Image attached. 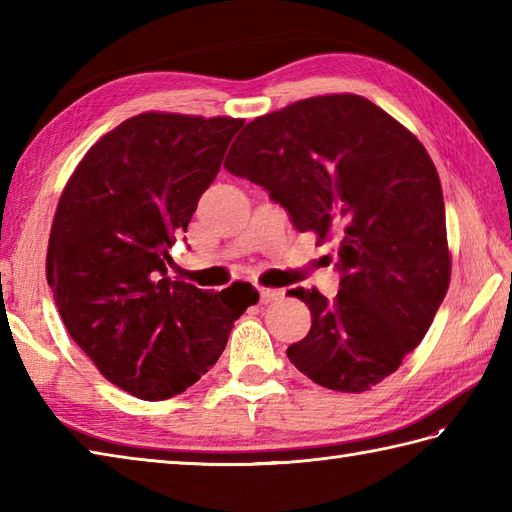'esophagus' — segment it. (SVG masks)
<instances>
[{"instance_id":"1","label":"esophagus","mask_w":512,"mask_h":512,"mask_svg":"<svg viewBox=\"0 0 512 512\" xmlns=\"http://www.w3.org/2000/svg\"><path fill=\"white\" fill-rule=\"evenodd\" d=\"M257 290H259V301H262V303L277 301V299L281 297V292H279V290H273V288H262V286H259Z\"/></svg>"}]
</instances>
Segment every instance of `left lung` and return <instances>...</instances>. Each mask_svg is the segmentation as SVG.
<instances>
[{"instance_id": "obj_1", "label": "left lung", "mask_w": 512, "mask_h": 512, "mask_svg": "<svg viewBox=\"0 0 512 512\" xmlns=\"http://www.w3.org/2000/svg\"><path fill=\"white\" fill-rule=\"evenodd\" d=\"M224 167L264 187L297 231L339 244L334 301L290 290L312 314L290 363L350 394L394 374L451 279L440 178L420 140L363 96H314L248 123Z\"/></svg>"}]
</instances>
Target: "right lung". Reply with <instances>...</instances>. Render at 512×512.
Instances as JSON below:
<instances>
[{"instance_id": "1", "label": "right lung", "mask_w": 512, "mask_h": 512, "mask_svg": "<svg viewBox=\"0 0 512 512\" xmlns=\"http://www.w3.org/2000/svg\"><path fill=\"white\" fill-rule=\"evenodd\" d=\"M242 125L160 112L127 118L61 193L46 257L54 301L72 341L136 398L165 400L198 383L259 299L244 281L209 292L167 277L169 248Z\"/></svg>"}]
</instances>
